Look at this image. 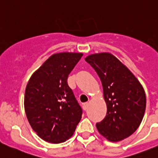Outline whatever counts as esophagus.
<instances>
[{"label":"esophagus","mask_w":158,"mask_h":158,"mask_svg":"<svg viewBox=\"0 0 158 158\" xmlns=\"http://www.w3.org/2000/svg\"><path fill=\"white\" fill-rule=\"evenodd\" d=\"M88 107H89V103H84V104H82V108H83L84 110H87Z\"/></svg>","instance_id":"1"}]
</instances>
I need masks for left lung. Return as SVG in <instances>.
I'll return each mask as SVG.
<instances>
[{"instance_id": "8db88e82", "label": "left lung", "mask_w": 158, "mask_h": 158, "mask_svg": "<svg viewBox=\"0 0 158 158\" xmlns=\"http://www.w3.org/2000/svg\"><path fill=\"white\" fill-rule=\"evenodd\" d=\"M101 79L107 114L96 126L104 138L118 142L130 136L140 125L146 110V94L139 81L108 52L85 58Z\"/></svg>"}]
</instances>
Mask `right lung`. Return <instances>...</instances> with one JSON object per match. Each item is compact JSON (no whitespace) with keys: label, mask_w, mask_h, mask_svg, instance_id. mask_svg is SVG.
<instances>
[{"label":"right lung","mask_w":158,"mask_h":158,"mask_svg":"<svg viewBox=\"0 0 158 158\" xmlns=\"http://www.w3.org/2000/svg\"><path fill=\"white\" fill-rule=\"evenodd\" d=\"M83 54H52L29 79L24 107L34 132L44 141L61 143L69 139L82 118V108L68 85L69 75Z\"/></svg>","instance_id":"right-lung-1"}]
</instances>
